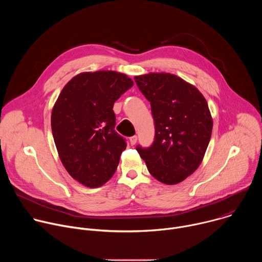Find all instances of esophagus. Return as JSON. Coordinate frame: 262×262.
I'll use <instances>...</instances> for the list:
<instances>
[{
	"label": "esophagus",
	"instance_id": "34e87169",
	"mask_svg": "<svg viewBox=\"0 0 262 262\" xmlns=\"http://www.w3.org/2000/svg\"><path fill=\"white\" fill-rule=\"evenodd\" d=\"M137 140H138V137H137V136L130 137V138H129V143H130V145L134 146V145L137 143Z\"/></svg>",
	"mask_w": 262,
	"mask_h": 262
}]
</instances>
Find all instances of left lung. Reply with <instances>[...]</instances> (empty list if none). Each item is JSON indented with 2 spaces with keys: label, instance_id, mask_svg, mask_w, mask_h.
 I'll use <instances>...</instances> for the list:
<instances>
[{
  "label": "left lung",
  "instance_id": "obj_1",
  "mask_svg": "<svg viewBox=\"0 0 262 262\" xmlns=\"http://www.w3.org/2000/svg\"><path fill=\"white\" fill-rule=\"evenodd\" d=\"M150 101L156 136L148 148L137 147L156 179L176 184L193 174L207 149L212 118L202 93L175 74L150 72L135 77Z\"/></svg>",
  "mask_w": 262,
  "mask_h": 262
}]
</instances>
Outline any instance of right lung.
I'll return each mask as SVG.
<instances>
[{"label":"right lung","instance_id":"add662e5","mask_svg":"<svg viewBox=\"0 0 262 262\" xmlns=\"http://www.w3.org/2000/svg\"><path fill=\"white\" fill-rule=\"evenodd\" d=\"M134 82L112 70L82 72L62 89L52 111V132L69 175L98 188L114 175L125 140L115 132L114 102Z\"/></svg>","mask_w":262,"mask_h":262}]
</instances>
